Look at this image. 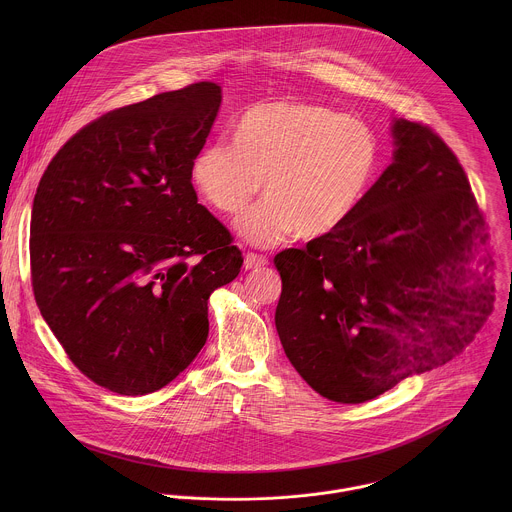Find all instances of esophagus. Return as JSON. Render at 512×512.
<instances>
[{
    "instance_id": "34e87169",
    "label": "esophagus",
    "mask_w": 512,
    "mask_h": 512,
    "mask_svg": "<svg viewBox=\"0 0 512 512\" xmlns=\"http://www.w3.org/2000/svg\"><path fill=\"white\" fill-rule=\"evenodd\" d=\"M268 264V258L262 256V254H254V252H248L244 256V268L246 270H256V268H262Z\"/></svg>"
}]
</instances>
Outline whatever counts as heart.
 <instances>
[{"label": "heart", "instance_id": "heart-1", "mask_svg": "<svg viewBox=\"0 0 512 512\" xmlns=\"http://www.w3.org/2000/svg\"><path fill=\"white\" fill-rule=\"evenodd\" d=\"M378 167V142L363 120L327 106L276 100L248 110L234 144L213 142L191 163V181L220 215H238L260 191L266 199L234 222L254 246L299 234H333L357 213Z\"/></svg>", "mask_w": 512, "mask_h": 512}]
</instances>
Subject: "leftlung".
<instances>
[{"instance_id": "8db88e82", "label": "left lung", "mask_w": 512, "mask_h": 512, "mask_svg": "<svg viewBox=\"0 0 512 512\" xmlns=\"http://www.w3.org/2000/svg\"><path fill=\"white\" fill-rule=\"evenodd\" d=\"M394 157L351 220L274 258L276 329L323 398L361 404L455 361L477 333L485 219L455 153L394 118Z\"/></svg>"}]
</instances>
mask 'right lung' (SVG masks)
<instances>
[{"label":"right lung","mask_w":512,"mask_h":512,"mask_svg":"<svg viewBox=\"0 0 512 512\" xmlns=\"http://www.w3.org/2000/svg\"><path fill=\"white\" fill-rule=\"evenodd\" d=\"M222 90L197 82L112 110L59 149L31 211V284L74 366L124 396L179 376L209 337L211 293L242 252L203 205L191 163ZM493 309L485 288L477 331Z\"/></svg>","instance_id":"add662e5"}]
</instances>
